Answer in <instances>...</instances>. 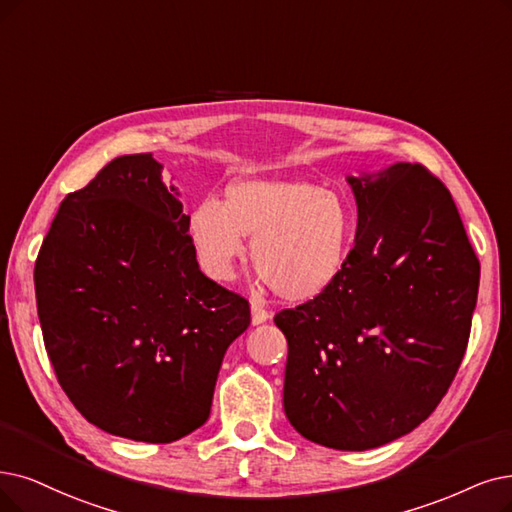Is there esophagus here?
Masks as SVG:
<instances>
[{"label":"esophagus","mask_w":512,"mask_h":512,"mask_svg":"<svg viewBox=\"0 0 512 512\" xmlns=\"http://www.w3.org/2000/svg\"><path fill=\"white\" fill-rule=\"evenodd\" d=\"M250 309H252V323H254V325H260V323H264V321H267V319L271 317V313H269L267 309H262V306H260L258 302H252Z\"/></svg>","instance_id":"esophagus-1"}]
</instances>
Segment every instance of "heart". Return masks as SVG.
Segmentation results:
<instances>
[{"instance_id": "obj_1", "label": "heart", "mask_w": 512, "mask_h": 512, "mask_svg": "<svg viewBox=\"0 0 512 512\" xmlns=\"http://www.w3.org/2000/svg\"><path fill=\"white\" fill-rule=\"evenodd\" d=\"M353 201L309 180L241 178L222 203L203 199L191 212L189 235L203 271L229 279L252 237V262L264 283L288 302H309L340 279L353 252Z\"/></svg>"}]
</instances>
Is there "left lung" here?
Instances as JSON below:
<instances>
[{"mask_svg":"<svg viewBox=\"0 0 512 512\" xmlns=\"http://www.w3.org/2000/svg\"><path fill=\"white\" fill-rule=\"evenodd\" d=\"M355 248L330 290L275 323L288 338L283 410L313 443L363 452L424 422L462 363L479 260L458 208L420 163L346 176Z\"/></svg>","mask_w":512,"mask_h":512,"instance_id":"8db88e82","label":"left lung"}]
</instances>
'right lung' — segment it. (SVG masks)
<instances>
[{"mask_svg":"<svg viewBox=\"0 0 512 512\" xmlns=\"http://www.w3.org/2000/svg\"><path fill=\"white\" fill-rule=\"evenodd\" d=\"M151 153L117 157L69 193L35 262L48 357L105 433L172 443L210 416L250 304L201 273L178 191Z\"/></svg>","mask_w":512,"mask_h":512,"instance_id":"1","label":"right lung"}]
</instances>
